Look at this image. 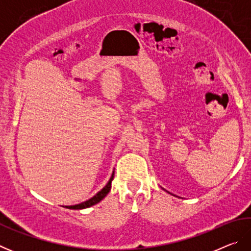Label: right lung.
I'll use <instances>...</instances> for the list:
<instances>
[{
    "label": "right lung",
    "mask_w": 251,
    "mask_h": 251,
    "mask_svg": "<svg viewBox=\"0 0 251 251\" xmlns=\"http://www.w3.org/2000/svg\"><path fill=\"white\" fill-rule=\"evenodd\" d=\"M114 178V173L112 177H110L109 181L107 182V185H106L103 189L100 190V192L97 193L94 197H92L91 199H88V201H84V202H80L78 205H74V206H65V208H69V209H84V208H88L93 205H96L97 202H100L101 199H103L106 195L109 193L110 190V187H112V180Z\"/></svg>",
    "instance_id": "obj_1"
}]
</instances>
